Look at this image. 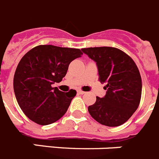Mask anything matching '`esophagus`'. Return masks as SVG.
Instances as JSON below:
<instances>
[{
  "mask_svg": "<svg viewBox=\"0 0 159 159\" xmlns=\"http://www.w3.org/2000/svg\"><path fill=\"white\" fill-rule=\"evenodd\" d=\"M78 93L81 94V95H82V94H85V92H84V91H82V90H78Z\"/></svg>",
  "mask_w": 159,
  "mask_h": 159,
  "instance_id": "obj_1",
  "label": "esophagus"
}]
</instances>
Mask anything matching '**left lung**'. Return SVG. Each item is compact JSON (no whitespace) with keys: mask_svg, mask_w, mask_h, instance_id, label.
<instances>
[{"mask_svg":"<svg viewBox=\"0 0 159 159\" xmlns=\"http://www.w3.org/2000/svg\"><path fill=\"white\" fill-rule=\"evenodd\" d=\"M81 51L96 62L99 81L106 84V94L97 97L88 111L100 124L117 127L136 111L142 93V80L132 58L120 50L110 47L83 48Z\"/></svg>","mask_w":159,"mask_h":159,"instance_id":"left-lung-1","label":"left lung"}]
</instances>
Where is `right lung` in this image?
Returning <instances> with one entry per match:
<instances>
[{"label": "right lung", "mask_w": 159, "mask_h": 159, "mask_svg": "<svg viewBox=\"0 0 159 159\" xmlns=\"http://www.w3.org/2000/svg\"><path fill=\"white\" fill-rule=\"evenodd\" d=\"M81 55L75 48L39 45L21 58L14 74V93L20 107L31 120L48 125L66 112L76 90L64 93L51 85L62 81L70 63Z\"/></svg>", "instance_id": "1"}]
</instances>
